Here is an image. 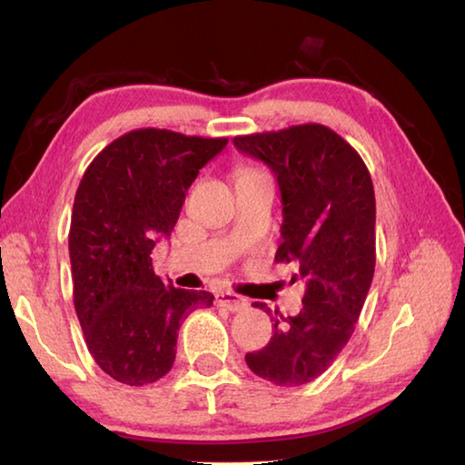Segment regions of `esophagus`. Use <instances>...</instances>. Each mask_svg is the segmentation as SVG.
Wrapping results in <instances>:
<instances>
[{"instance_id":"obj_1","label":"esophagus","mask_w":465,"mask_h":465,"mask_svg":"<svg viewBox=\"0 0 465 465\" xmlns=\"http://www.w3.org/2000/svg\"><path fill=\"white\" fill-rule=\"evenodd\" d=\"M215 302L223 305V308H227L230 312H242L248 308V300L242 298V295L233 293V292H220L215 295Z\"/></svg>"}]
</instances>
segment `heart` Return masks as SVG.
I'll use <instances>...</instances> for the list:
<instances>
[{"instance_id":"1","label":"heart","mask_w":465,"mask_h":465,"mask_svg":"<svg viewBox=\"0 0 465 465\" xmlns=\"http://www.w3.org/2000/svg\"><path fill=\"white\" fill-rule=\"evenodd\" d=\"M258 170H253V167H243L242 170V175H245V173H255Z\"/></svg>"}]
</instances>
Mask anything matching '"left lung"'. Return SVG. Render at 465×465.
I'll use <instances>...</instances> for the list:
<instances>
[{
  "mask_svg": "<svg viewBox=\"0 0 465 465\" xmlns=\"http://www.w3.org/2000/svg\"><path fill=\"white\" fill-rule=\"evenodd\" d=\"M242 153L270 165L283 205L278 263L305 283L298 315L275 310L273 335L245 353L275 385H303L330 368L350 341L375 270V195L360 153L322 124L233 137ZM265 313V303H253Z\"/></svg>",
  "mask_w": 465,
  "mask_h": 465,
  "instance_id": "8db88e82",
  "label": "left lung"
}]
</instances>
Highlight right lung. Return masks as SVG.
<instances>
[{"instance_id":"obj_1","label":"right lung","mask_w":465,"mask_h":465,"mask_svg":"<svg viewBox=\"0 0 465 465\" xmlns=\"http://www.w3.org/2000/svg\"><path fill=\"white\" fill-rule=\"evenodd\" d=\"M225 145L227 137L143 127L105 145L82 177L69 227L74 305L87 350L115 381L163 378L182 322L213 303L210 292L163 285L152 250L172 233L187 187Z\"/></svg>"}]
</instances>
